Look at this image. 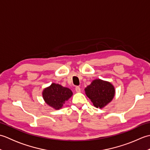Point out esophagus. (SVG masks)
<instances>
[{"label":"esophagus","mask_w":150,"mask_h":150,"mask_svg":"<svg viewBox=\"0 0 150 150\" xmlns=\"http://www.w3.org/2000/svg\"><path fill=\"white\" fill-rule=\"evenodd\" d=\"M81 88H80V87H79V86H77L75 88V91H77V92H78V93H79V92H81Z\"/></svg>","instance_id":"34e87169"}]
</instances>
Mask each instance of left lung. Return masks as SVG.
Here are the masks:
<instances>
[{
	"label": "left lung",
	"mask_w": 150,
	"mask_h": 150,
	"mask_svg": "<svg viewBox=\"0 0 150 150\" xmlns=\"http://www.w3.org/2000/svg\"><path fill=\"white\" fill-rule=\"evenodd\" d=\"M85 93L96 108H103L112 100L115 93L110 82L95 79L85 88Z\"/></svg>",
	"instance_id": "obj_1"
}]
</instances>
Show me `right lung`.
I'll return each instance as SVG.
<instances>
[{
    "label": "right lung",
    "mask_w": 150,
    "mask_h": 150,
    "mask_svg": "<svg viewBox=\"0 0 150 150\" xmlns=\"http://www.w3.org/2000/svg\"><path fill=\"white\" fill-rule=\"evenodd\" d=\"M72 95L70 89L55 83H52L42 91V97L45 103L55 110L60 109Z\"/></svg>",
    "instance_id": "1"
}]
</instances>
